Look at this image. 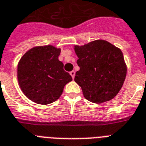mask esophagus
I'll list each match as a JSON object with an SVG mask.
<instances>
[{
    "label": "esophagus",
    "mask_w": 146,
    "mask_h": 146,
    "mask_svg": "<svg viewBox=\"0 0 146 146\" xmlns=\"http://www.w3.org/2000/svg\"><path fill=\"white\" fill-rule=\"evenodd\" d=\"M70 74L71 75L72 78H73V79H74V76H75V71L72 70L71 72H70Z\"/></svg>",
    "instance_id": "34e87169"
}]
</instances>
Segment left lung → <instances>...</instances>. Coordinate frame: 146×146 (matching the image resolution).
<instances>
[{"label": "left lung", "mask_w": 146, "mask_h": 146, "mask_svg": "<svg viewBox=\"0 0 146 146\" xmlns=\"http://www.w3.org/2000/svg\"><path fill=\"white\" fill-rule=\"evenodd\" d=\"M80 70L75 82L84 97L96 104L110 101L122 88L127 65L120 48L104 40H96L83 46H74Z\"/></svg>", "instance_id": "obj_1"}]
</instances>
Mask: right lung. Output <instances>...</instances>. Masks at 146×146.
<instances>
[{"label":"right lung","mask_w":146,"mask_h":146,"mask_svg":"<svg viewBox=\"0 0 146 146\" xmlns=\"http://www.w3.org/2000/svg\"><path fill=\"white\" fill-rule=\"evenodd\" d=\"M60 49L52 45L35 47L21 57L17 67L20 89L31 101L48 104L61 96L72 77L58 60Z\"/></svg>","instance_id":"right-lung-1"}]
</instances>
